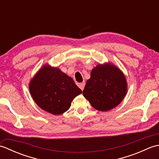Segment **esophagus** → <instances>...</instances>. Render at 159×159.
<instances>
[{"instance_id":"1","label":"esophagus","mask_w":159,"mask_h":159,"mask_svg":"<svg viewBox=\"0 0 159 159\" xmlns=\"http://www.w3.org/2000/svg\"><path fill=\"white\" fill-rule=\"evenodd\" d=\"M85 82H83V83H80L79 85V88L83 91L84 89V87H85Z\"/></svg>"}]
</instances>
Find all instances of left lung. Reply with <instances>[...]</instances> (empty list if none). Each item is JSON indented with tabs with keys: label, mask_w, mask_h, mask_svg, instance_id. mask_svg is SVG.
Returning a JSON list of instances; mask_svg holds the SVG:
<instances>
[{
	"label": "left lung",
	"mask_w": 159,
	"mask_h": 159,
	"mask_svg": "<svg viewBox=\"0 0 159 159\" xmlns=\"http://www.w3.org/2000/svg\"><path fill=\"white\" fill-rule=\"evenodd\" d=\"M127 92V82L122 72L113 64H99L92 70L83 92L94 109L107 111L117 107Z\"/></svg>",
	"instance_id": "left-lung-1"
}]
</instances>
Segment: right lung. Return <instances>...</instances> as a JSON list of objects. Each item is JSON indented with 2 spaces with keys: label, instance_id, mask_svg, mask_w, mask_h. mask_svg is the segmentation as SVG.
Returning <instances> with one entry per match:
<instances>
[{
  "label": "right lung",
  "instance_id": "right-lung-1",
  "mask_svg": "<svg viewBox=\"0 0 159 159\" xmlns=\"http://www.w3.org/2000/svg\"><path fill=\"white\" fill-rule=\"evenodd\" d=\"M29 91L35 103L53 115L65 113L74 98L82 93L72 78L47 64L31 79Z\"/></svg>",
  "mask_w": 159,
  "mask_h": 159
}]
</instances>
